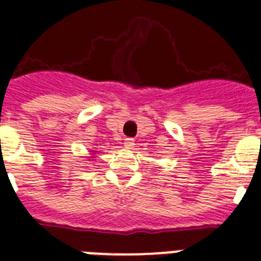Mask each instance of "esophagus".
I'll return each instance as SVG.
<instances>
[{
	"instance_id": "1",
	"label": "esophagus",
	"mask_w": 261,
	"mask_h": 261,
	"mask_svg": "<svg viewBox=\"0 0 261 261\" xmlns=\"http://www.w3.org/2000/svg\"><path fill=\"white\" fill-rule=\"evenodd\" d=\"M134 138H126L124 139V146L126 147H133L134 146Z\"/></svg>"
}]
</instances>
